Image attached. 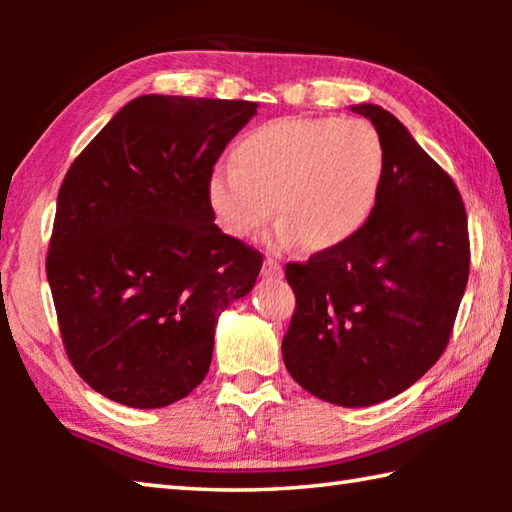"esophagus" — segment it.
Masks as SVG:
<instances>
[{
    "label": "esophagus",
    "mask_w": 512,
    "mask_h": 512,
    "mask_svg": "<svg viewBox=\"0 0 512 512\" xmlns=\"http://www.w3.org/2000/svg\"><path fill=\"white\" fill-rule=\"evenodd\" d=\"M262 275L264 277H271V280H280V277L284 275V271H282V266L275 262V259H271L268 257L266 262H264V268H262Z\"/></svg>",
    "instance_id": "obj_1"
}]
</instances>
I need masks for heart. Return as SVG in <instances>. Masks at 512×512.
I'll use <instances>...</instances> for the list:
<instances>
[{"mask_svg": "<svg viewBox=\"0 0 512 512\" xmlns=\"http://www.w3.org/2000/svg\"><path fill=\"white\" fill-rule=\"evenodd\" d=\"M235 167L216 169L207 201L221 228L255 237L273 219L275 244L320 253L357 235L375 210L386 151L368 121L284 117L248 131L232 149Z\"/></svg>", "mask_w": 512, "mask_h": 512, "instance_id": "heart-1", "label": "heart"}]
</instances>
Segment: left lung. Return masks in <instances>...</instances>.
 <instances>
[{"instance_id":"obj_1","label":"left lung","mask_w":512,"mask_h":512,"mask_svg":"<svg viewBox=\"0 0 512 512\" xmlns=\"http://www.w3.org/2000/svg\"><path fill=\"white\" fill-rule=\"evenodd\" d=\"M386 151L375 210L348 244L284 268L296 311L289 375L320 400L370 406L413 386L445 352L470 275L467 214L449 173L391 112L359 103Z\"/></svg>"}]
</instances>
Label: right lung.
<instances>
[{
	"label": "right lung",
	"instance_id": "1",
	"mask_svg": "<svg viewBox=\"0 0 512 512\" xmlns=\"http://www.w3.org/2000/svg\"><path fill=\"white\" fill-rule=\"evenodd\" d=\"M253 101L144 94L60 185L47 280L74 370L133 409L183 400L212 363L221 311L255 287L262 253L214 223L207 183Z\"/></svg>",
	"mask_w": 512,
	"mask_h": 512
}]
</instances>
